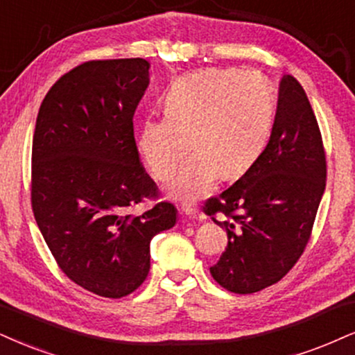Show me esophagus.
<instances>
[{
    "mask_svg": "<svg viewBox=\"0 0 355 355\" xmlns=\"http://www.w3.org/2000/svg\"><path fill=\"white\" fill-rule=\"evenodd\" d=\"M181 211H182V214H186V216H196V214H198V207H196L194 204L182 202Z\"/></svg>",
    "mask_w": 355,
    "mask_h": 355,
    "instance_id": "obj_1",
    "label": "esophagus"
}]
</instances>
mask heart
<instances>
[{"instance_id": "b5f03b06", "label": "heart", "mask_w": 355, "mask_h": 355, "mask_svg": "<svg viewBox=\"0 0 355 355\" xmlns=\"http://www.w3.org/2000/svg\"><path fill=\"white\" fill-rule=\"evenodd\" d=\"M164 115L144 118L138 148L156 179L173 173L171 198L194 200L218 176L234 179L255 164L268 144L277 100L258 72L202 69L178 77L166 92Z\"/></svg>"}]
</instances>
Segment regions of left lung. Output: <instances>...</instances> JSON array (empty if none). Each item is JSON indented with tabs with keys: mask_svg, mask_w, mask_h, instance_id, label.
I'll return each instance as SVG.
<instances>
[{
	"mask_svg": "<svg viewBox=\"0 0 355 355\" xmlns=\"http://www.w3.org/2000/svg\"><path fill=\"white\" fill-rule=\"evenodd\" d=\"M326 189L321 131L300 82L283 76L270 141L242 178L205 202L227 230L225 252L211 266L222 288L239 295L279 282L303 255ZM227 217L217 221L215 214Z\"/></svg>",
	"mask_w": 355,
	"mask_h": 355,
	"instance_id": "left-lung-1",
	"label": "left lung"
}]
</instances>
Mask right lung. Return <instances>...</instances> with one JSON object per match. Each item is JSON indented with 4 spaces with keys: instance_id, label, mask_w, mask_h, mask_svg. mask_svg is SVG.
I'll return each instance as SVG.
<instances>
[{
    "instance_id": "obj_1",
    "label": "right lung",
    "mask_w": 355,
    "mask_h": 355,
    "mask_svg": "<svg viewBox=\"0 0 355 355\" xmlns=\"http://www.w3.org/2000/svg\"><path fill=\"white\" fill-rule=\"evenodd\" d=\"M144 59L90 60L62 76L39 108L31 202L60 270L103 298L133 293L150 271V243L178 211L137 204L157 187L139 161L133 115L150 85Z\"/></svg>"
}]
</instances>
